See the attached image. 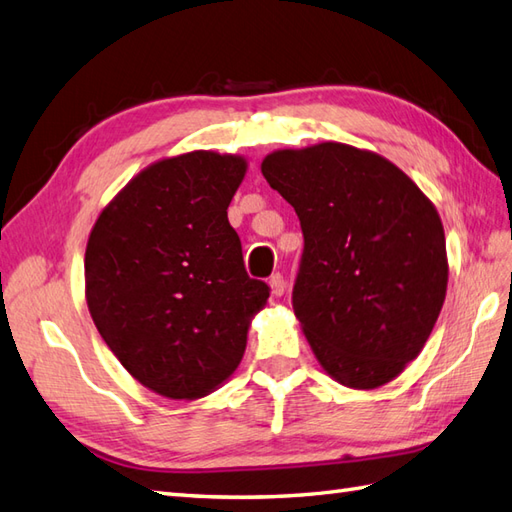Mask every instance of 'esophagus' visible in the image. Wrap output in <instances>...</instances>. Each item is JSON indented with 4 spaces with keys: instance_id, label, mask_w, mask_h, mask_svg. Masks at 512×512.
I'll return each mask as SVG.
<instances>
[{
    "instance_id": "1",
    "label": "esophagus",
    "mask_w": 512,
    "mask_h": 512,
    "mask_svg": "<svg viewBox=\"0 0 512 512\" xmlns=\"http://www.w3.org/2000/svg\"><path fill=\"white\" fill-rule=\"evenodd\" d=\"M268 285H270L272 296H283V292H285V281H283V275H279V272H277V275L270 277Z\"/></svg>"
}]
</instances>
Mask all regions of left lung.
<instances>
[{"instance_id":"left-lung-1","label":"left lung","mask_w":512,"mask_h":512,"mask_svg":"<svg viewBox=\"0 0 512 512\" xmlns=\"http://www.w3.org/2000/svg\"><path fill=\"white\" fill-rule=\"evenodd\" d=\"M261 174L301 220L292 307L318 364L355 390L392 382L425 347L447 294L432 200L382 154L338 141L270 152Z\"/></svg>"}]
</instances>
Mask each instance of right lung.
Here are the masks:
<instances>
[{
  "label": "right lung",
  "instance_id": "right-lung-1",
  "mask_svg": "<svg viewBox=\"0 0 512 512\" xmlns=\"http://www.w3.org/2000/svg\"><path fill=\"white\" fill-rule=\"evenodd\" d=\"M248 163L192 150L150 163L106 205L85 253L87 307L141 386L200 399L242 362L270 288L246 275L227 209Z\"/></svg>",
  "mask_w": 512,
  "mask_h": 512
}]
</instances>
